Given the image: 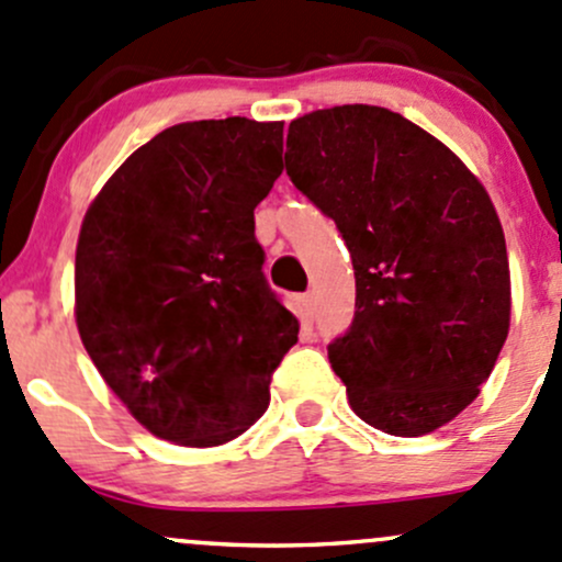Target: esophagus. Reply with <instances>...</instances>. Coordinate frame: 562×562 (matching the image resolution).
Instances as JSON below:
<instances>
[{"label": "esophagus", "mask_w": 562, "mask_h": 562, "mask_svg": "<svg viewBox=\"0 0 562 562\" xmlns=\"http://www.w3.org/2000/svg\"><path fill=\"white\" fill-rule=\"evenodd\" d=\"M299 301H301V312H304V317H315V310H317L315 293H304Z\"/></svg>", "instance_id": "34e87169"}]
</instances>
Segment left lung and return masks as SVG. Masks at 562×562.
<instances>
[{
	"mask_svg": "<svg viewBox=\"0 0 562 562\" xmlns=\"http://www.w3.org/2000/svg\"><path fill=\"white\" fill-rule=\"evenodd\" d=\"M285 169L352 256L356 317L328 345L352 412L390 436L450 423L509 334V258L484 186L450 147L371 104L296 117Z\"/></svg>",
	"mask_w": 562,
	"mask_h": 562,
	"instance_id": "1",
	"label": "left lung"
}]
</instances>
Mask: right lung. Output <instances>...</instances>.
Wrapping results in <instances>:
<instances>
[{"mask_svg":"<svg viewBox=\"0 0 562 562\" xmlns=\"http://www.w3.org/2000/svg\"><path fill=\"white\" fill-rule=\"evenodd\" d=\"M282 175V123L164 128L121 164L82 221L80 339L158 439L217 447L269 406L299 321L263 277L256 206Z\"/></svg>","mask_w":562,"mask_h":562,"instance_id":"add662e5","label":"right lung"}]
</instances>
